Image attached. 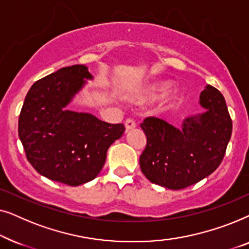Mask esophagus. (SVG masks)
Returning <instances> with one entry per match:
<instances>
[{"label": "esophagus", "instance_id": "esophagus-1", "mask_svg": "<svg viewBox=\"0 0 249 249\" xmlns=\"http://www.w3.org/2000/svg\"><path fill=\"white\" fill-rule=\"evenodd\" d=\"M124 127H125V131L131 130V129H134L136 127V122L132 120V119H127L124 122Z\"/></svg>", "mask_w": 249, "mask_h": 249}]
</instances>
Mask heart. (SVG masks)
Instances as JSON below:
<instances>
[{
    "label": "heart",
    "mask_w": 249,
    "mask_h": 249,
    "mask_svg": "<svg viewBox=\"0 0 249 249\" xmlns=\"http://www.w3.org/2000/svg\"><path fill=\"white\" fill-rule=\"evenodd\" d=\"M164 88H165V85H163V84H161V85H153V86L149 87L148 90H147L148 96L152 97V98L156 97L159 95L160 91H162L163 89H164Z\"/></svg>",
    "instance_id": "obj_1"
}]
</instances>
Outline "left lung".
I'll return each instance as SVG.
<instances>
[{
    "mask_svg": "<svg viewBox=\"0 0 249 249\" xmlns=\"http://www.w3.org/2000/svg\"><path fill=\"white\" fill-rule=\"evenodd\" d=\"M199 104L205 112L186 118L181 129L154 117L141 124L147 142L139 164L151 182L182 189L209 177L221 164L232 132L226 100L207 85Z\"/></svg>",
    "mask_w": 249,
    "mask_h": 249,
    "instance_id": "1",
    "label": "left lung"
}]
</instances>
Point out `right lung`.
Wrapping results in <instances>:
<instances>
[{"label":"right lung","instance_id":"add662e5","mask_svg":"<svg viewBox=\"0 0 249 249\" xmlns=\"http://www.w3.org/2000/svg\"><path fill=\"white\" fill-rule=\"evenodd\" d=\"M86 79H93L88 68L76 64L37 80L19 115V138L30 164L39 175L69 186L96 178L108 147L124 132L122 124L68 110Z\"/></svg>","mask_w":249,"mask_h":249}]
</instances>
